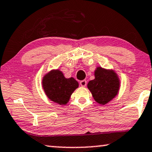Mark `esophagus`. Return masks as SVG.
<instances>
[{
    "label": "esophagus",
    "mask_w": 152,
    "mask_h": 152,
    "mask_svg": "<svg viewBox=\"0 0 152 152\" xmlns=\"http://www.w3.org/2000/svg\"><path fill=\"white\" fill-rule=\"evenodd\" d=\"M80 85H81L82 87H85L87 85V81L85 80H81L80 82Z\"/></svg>",
    "instance_id": "esophagus-1"
}]
</instances>
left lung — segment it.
I'll use <instances>...</instances> for the list:
<instances>
[{
	"label": "left lung",
	"instance_id": "obj_1",
	"mask_svg": "<svg viewBox=\"0 0 152 152\" xmlns=\"http://www.w3.org/2000/svg\"><path fill=\"white\" fill-rule=\"evenodd\" d=\"M94 76L95 78L88 83L87 88L98 103H108L118 93L121 83L118 75L114 70L97 67Z\"/></svg>",
	"mask_w": 152,
	"mask_h": 152
}]
</instances>
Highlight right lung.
I'll return each instance as SVG.
<instances>
[{
  "instance_id": "add662e5",
  "label": "right lung",
  "mask_w": 152,
  "mask_h": 152,
  "mask_svg": "<svg viewBox=\"0 0 152 152\" xmlns=\"http://www.w3.org/2000/svg\"><path fill=\"white\" fill-rule=\"evenodd\" d=\"M42 87L49 99L63 105L69 102L78 83L72 77L66 78L59 69H52L43 76Z\"/></svg>"
}]
</instances>
